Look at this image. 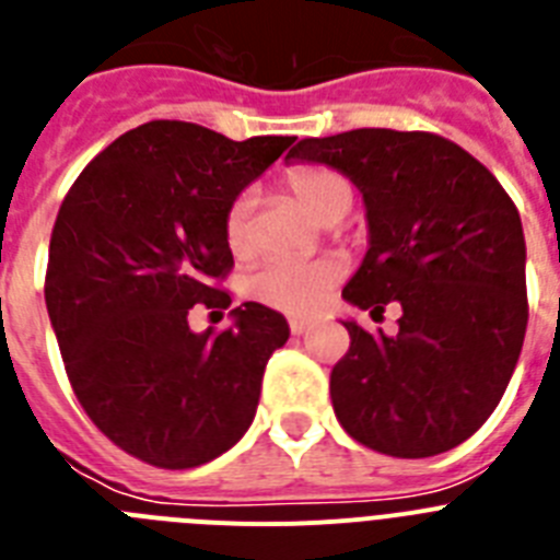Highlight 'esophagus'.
Returning a JSON list of instances; mask_svg holds the SVG:
<instances>
[{"label": "esophagus", "instance_id": "1", "mask_svg": "<svg viewBox=\"0 0 560 560\" xmlns=\"http://www.w3.org/2000/svg\"><path fill=\"white\" fill-rule=\"evenodd\" d=\"M289 328H291V334H294V336H303V334H308L311 328H314V323H311V319H300V316H294V319L289 323Z\"/></svg>", "mask_w": 560, "mask_h": 560}]
</instances>
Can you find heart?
<instances>
[{"label":"heart","instance_id":"1","mask_svg":"<svg viewBox=\"0 0 560 560\" xmlns=\"http://www.w3.org/2000/svg\"><path fill=\"white\" fill-rule=\"evenodd\" d=\"M285 185L294 192L296 201L323 224H334L348 215L353 207V187L341 173L330 167L305 165L294 167L285 176ZM224 237L235 255L252 252V196H237L226 210ZM341 269L336 260H275L264 266L252 280V294L271 308L289 311V314H308L323 303L330 285L339 280Z\"/></svg>","mask_w":560,"mask_h":560}]
</instances>
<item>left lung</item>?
<instances>
[{
    "label": "left lung",
    "mask_w": 560,
    "mask_h": 560,
    "mask_svg": "<svg viewBox=\"0 0 560 560\" xmlns=\"http://www.w3.org/2000/svg\"><path fill=\"white\" fill-rule=\"evenodd\" d=\"M285 160L328 165L361 192L368 255L341 296L400 305L398 334L345 319L330 373L345 432L389 457H434L491 418L527 328L524 232L482 162L427 131L355 128L296 142Z\"/></svg>",
    "instance_id": "left-lung-1"
}]
</instances>
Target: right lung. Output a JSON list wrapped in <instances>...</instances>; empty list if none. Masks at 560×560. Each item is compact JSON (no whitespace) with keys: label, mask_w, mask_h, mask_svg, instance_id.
Returning a JSON list of instances; mask_svg holds the SVG:
<instances>
[{"label":"right lung","mask_w":560,"mask_h":560,"mask_svg":"<svg viewBox=\"0 0 560 560\" xmlns=\"http://www.w3.org/2000/svg\"><path fill=\"white\" fill-rule=\"evenodd\" d=\"M294 137L235 142L179 120L131 128L83 167L58 210L44 300L69 384L97 429L160 468H196L244 438L283 314L230 311L196 334V303L230 308L224 219Z\"/></svg>","instance_id":"1"}]
</instances>
